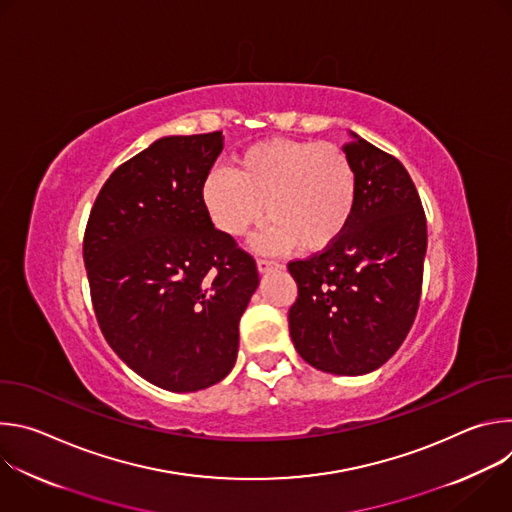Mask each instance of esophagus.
<instances>
[{"mask_svg":"<svg viewBox=\"0 0 512 512\" xmlns=\"http://www.w3.org/2000/svg\"><path fill=\"white\" fill-rule=\"evenodd\" d=\"M277 267H281L277 261H269V259H259L257 261V269H259L261 275H265V273H269L271 269H277Z\"/></svg>","mask_w":512,"mask_h":512,"instance_id":"34e87169","label":"esophagus"}]
</instances>
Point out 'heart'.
<instances>
[{
    "label": "heart",
    "instance_id": "b5f03b06",
    "mask_svg": "<svg viewBox=\"0 0 512 512\" xmlns=\"http://www.w3.org/2000/svg\"><path fill=\"white\" fill-rule=\"evenodd\" d=\"M358 180L348 154L334 143L302 139L259 141L231 170L214 168L200 186L212 225L227 237H245L263 221L259 247L302 253L330 247L356 208Z\"/></svg>",
    "mask_w": 512,
    "mask_h": 512
}]
</instances>
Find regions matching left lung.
<instances>
[{"mask_svg": "<svg viewBox=\"0 0 512 512\" xmlns=\"http://www.w3.org/2000/svg\"><path fill=\"white\" fill-rule=\"evenodd\" d=\"M356 180L346 231L322 253L287 265L298 283L289 336L300 356L330 375L377 371L417 314L427 251L425 212L403 164L350 131Z\"/></svg>", "mask_w": 512, "mask_h": 512, "instance_id": "1", "label": "left lung"}]
</instances>
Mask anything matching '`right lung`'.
<instances>
[{
	"label": "right lung",
	"mask_w": 512,
	"mask_h": 512,
	"mask_svg": "<svg viewBox=\"0 0 512 512\" xmlns=\"http://www.w3.org/2000/svg\"><path fill=\"white\" fill-rule=\"evenodd\" d=\"M223 131L156 139L119 166L89 216L83 257L115 354L145 381L192 393L223 381L259 285L251 255L216 231L200 186Z\"/></svg>",
	"instance_id": "obj_1"
}]
</instances>
